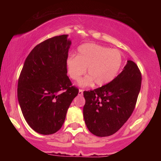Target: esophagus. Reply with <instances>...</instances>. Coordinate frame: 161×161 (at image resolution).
Returning <instances> with one entry per match:
<instances>
[{
    "mask_svg": "<svg viewBox=\"0 0 161 161\" xmlns=\"http://www.w3.org/2000/svg\"><path fill=\"white\" fill-rule=\"evenodd\" d=\"M79 96H82L83 95V90L82 89H79Z\"/></svg>",
    "mask_w": 161,
    "mask_h": 161,
    "instance_id": "34e87169",
    "label": "esophagus"
}]
</instances>
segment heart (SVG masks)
Instances as JSON below:
<instances>
[{"label": "heart", "mask_w": 161, "mask_h": 161, "mask_svg": "<svg viewBox=\"0 0 161 161\" xmlns=\"http://www.w3.org/2000/svg\"><path fill=\"white\" fill-rule=\"evenodd\" d=\"M123 58L117 50H111L104 46L86 43L77 49V56L68 57L66 66L68 75L72 80L78 81L85 74L87 76L81 81V86L95 82L97 86H103L114 80L121 69Z\"/></svg>", "instance_id": "1"}]
</instances>
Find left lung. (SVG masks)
<instances>
[{
    "instance_id": "1",
    "label": "left lung",
    "mask_w": 161,
    "mask_h": 161,
    "mask_svg": "<svg viewBox=\"0 0 161 161\" xmlns=\"http://www.w3.org/2000/svg\"><path fill=\"white\" fill-rule=\"evenodd\" d=\"M141 73L131 60L106 85L84 91L83 115L87 129L94 135H113L126 123L134 110L141 86Z\"/></svg>"
}]
</instances>
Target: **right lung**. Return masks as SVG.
<instances>
[{"instance_id": "add662e5", "label": "right lung", "mask_w": 161, "mask_h": 161, "mask_svg": "<svg viewBox=\"0 0 161 161\" xmlns=\"http://www.w3.org/2000/svg\"><path fill=\"white\" fill-rule=\"evenodd\" d=\"M71 41L59 35L37 45L23 64L18 82L22 113L31 129L40 134L56 133L78 94L67 75L66 60Z\"/></svg>"}]
</instances>
